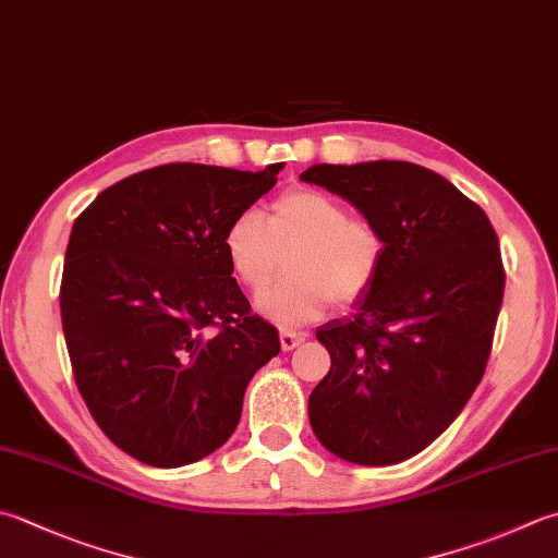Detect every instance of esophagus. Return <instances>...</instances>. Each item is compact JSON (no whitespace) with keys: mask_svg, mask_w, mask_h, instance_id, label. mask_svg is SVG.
I'll list each match as a JSON object with an SVG mask.
<instances>
[{"mask_svg":"<svg viewBox=\"0 0 558 558\" xmlns=\"http://www.w3.org/2000/svg\"><path fill=\"white\" fill-rule=\"evenodd\" d=\"M304 341V336L298 331H280V345L282 351H294Z\"/></svg>","mask_w":558,"mask_h":558,"instance_id":"esophagus-1","label":"esophagus"}]
</instances>
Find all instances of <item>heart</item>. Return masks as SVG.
Instances as JSON below:
<instances>
[{"label":"heart","instance_id":"b5f03b06","mask_svg":"<svg viewBox=\"0 0 558 558\" xmlns=\"http://www.w3.org/2000/svg\"><path fill=\"white\" fill-rule=\"evenodd\" d=\"M222 246L236 280L251 290L275 275L280 250H293L291 276L256 294V310L280 326L316 319L331 300L351 304L363 298L387 254L379 229L348 215V207L324 191L280 198L270 207L268 225L256 210L239 213L225 229Z\"/></svg>","mask_w":558,"mask_h":558}]
</instances>
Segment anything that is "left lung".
I'll return each instance as SVG.
<instances>
[{"mask_svg": "<svg viewBox=\"0 0 558 558\" xmlns=\"http://www.w3.org/2000/svg\"><path fill=\"white\" fill-rule=\"evenodd\" d=\"M300 181L341 195L387 242L375 286L316 329L331 369L312 430L345 462L389 466L425 450L484 377L506 272L486 213L411 161L314 163Z\"/></svg>", "mask_w": 558, "mask_h": 558, "instance_id": "8db88e82", "label": "left lung"}]
</instances>
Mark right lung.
Here are the masks:
<instances>
[{
	"instance_id": "1",
	"label": "right lung",
	"mask_w": 558,
	"mask_h": 558,
	"mask_svg": "<svg viewBox=\"0 0 558 558\" xmlns=\"http://www.w3.org/2000/svg\"><path fill=\"white\" fill-rule=\"evenodd\" d=\"M280 169L163 163L74 220L60 288L74 381L98 428L140 462L173 469L220 450L251 377L280 353L222 246Z\"/></svg>"
}]
</instances>
